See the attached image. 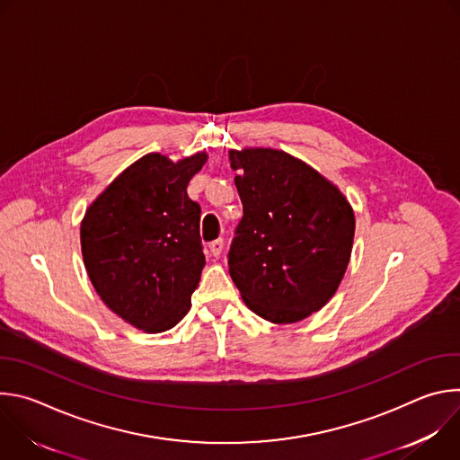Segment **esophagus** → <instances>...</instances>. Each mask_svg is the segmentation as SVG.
Instances as JSON below:
<instances>
[{
  "label": "esophagus",
  "mask_w": 460,
  "mask_h": 460,
  "mask_svg": "<svg viewBox=\"0 0 460 460\" xmlns=\"http://www.w3.org/2000/svg\"><path fill=\"white\" fill-rule=\"evenodd\" d=\"M209 249H211V254H213V256H220L222 251H224V240L218 238V240L211 242V243H209Z\"/></svg>",
  "instance_id": "obj_1"
}]
</instances>
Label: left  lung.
<instances>
[{
  "label": "left lung",
  "mask_w": 460,
  "mask_h": 460,
  "mask_svg": "<svg viewBox=\"0 0 460 460\" xmlns=\"http://www.w3.org/2000/svg\"><path fill=\"white\" fill-rule=\"evenodd\" d=\"M243 217L229 275L245 305L273 323L322 309L349 264L355 215L346 196L305 162L277 149L229 151Z\"/></svg>",
  "instance_id": "1"
}]
</instances>
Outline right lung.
Listing matches in <instances>:
<instances>
[{"label":"right lung","mask_w":460,"mask_h":460,"mask_svg":"<svg viewBox=\"0 0 460 460\" xmlns=\"http://www.w3.org/2000/svg\"><path fill=\"white\" fill-rule=\"evenodd\" d=\"M208 162L151 153L118 174L80 227L87 275L105 305L146 333L174 327L190 307L206 256L189 180Z\"/></svg>","instance_id":"right-lung-1"}]
</instances>
